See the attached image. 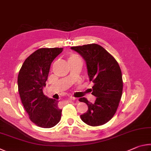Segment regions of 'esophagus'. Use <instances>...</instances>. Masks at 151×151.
<instances>
[{
    "label": "esophagus",
    "instance_id": "obj_1",
    "mask_svg": "<svg viewBox=\"0 0 151 151\" xmlns=\"http://www.w3.org/2000/svg\"><path fill=\"white\" fill-rule=\"evenodd\" d=\"M69 99H70V101H72V100H75L76 99L75 97H70V98H69Z\"/></svg>",
    "mask_w": 151,
    "mask_h": 151
}]
</instances>
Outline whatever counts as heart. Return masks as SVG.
Returning a JSON list of instances; mask_svg holds the SVG:
<instances>
[{
	"label": "heart",
	"instance_id": "obj_1",
	"mask_svg": "<svg viewBox=\"0 0 151 151\" xmlns=\"http://www.w3.org/2000/svg\"><path fill=\"white\" fill-rule=\"evenodd\" d=\"M78 57L76 56V55H74V54H71L70 56H69V58H68V62H70V61H72V60H76V59H78Z\"/></svg>",
	"mask_w": 151,
	"mask_h": 151
}]
</instances>
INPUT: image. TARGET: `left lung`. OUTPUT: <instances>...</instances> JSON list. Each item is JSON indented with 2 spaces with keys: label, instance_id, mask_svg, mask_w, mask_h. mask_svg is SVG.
Segmentation results:
<instances>
[{
  "label": "left lung",
  "instance_id": "obj_1",
  "mask_svg": "<svg viewBox=\"0 0 151 151\" xmlns=\"http://www.w3.org/2000/svg\"><path fill=\"white\" fill-rule=\"evenodd\" d=\"M86 62L89 81L93 83L91 94L95 103L85 97L79 99L88 105V110L80 115L84 123L99 126L107 123L115 115L123 92L122 73L115 59L102 46L96 44L73 46Z\"/></svg>",
  "mask_w": 151,
  "mask_h": 151
}]
</instances>
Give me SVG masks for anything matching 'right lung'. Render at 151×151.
I'll use <instances>...</instances> for the list:
<instances>
[{
	"instance_id": "obj_1",
	"label": "right lung",
	"mask_w": 151,
	"mask_h": 151,
	"mask_svg": "<svg viewBox=\"0 0 151 151\" xmlns=\"http://www.w3.org/2000/svg\"><path fill=\"white\" fill-rule=\"evenodd\" d=\"M62 47L40 48L26 58L18 76V92L30 120L42 128H51L61 119L58 100L43 93L51 63L63 51Z\"/></svg>"
}]
</instances>
